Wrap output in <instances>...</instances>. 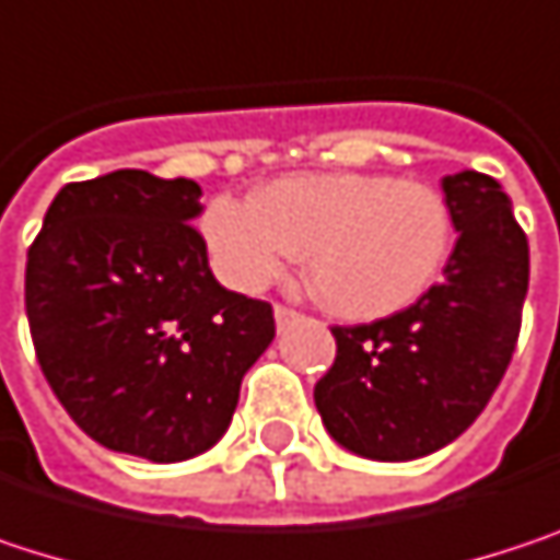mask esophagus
<instances>
[{"label": "esophagus", "instance_id": "obj_1", "mask_svg": "<svg viewBox=\"0 0 560 560\" xmlns=\"http://www.w3.org/2000/svg\"><path fill=\"white\" fill-rule=\"evenodd\" d=\"M294 317H298V311H294V307L276 304V324H279V327H284V324H288V320H294Z\"/></svg>", "mask_w": 560, "mask_h": 560}]
</instances>
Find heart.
<instances>
[{
  "mask_svg": "<svg viewBox=\"0 0 560 560\" xmlns=\"http://www.w3.org/2000/svg\"><path fill=\"white\" fill-rule=\"evenodd\" d=\"M200 226L233 288L262 291L304 256L314 294L347 320H383L421 301L454 246L438 187L363 171L288 174L253 200L217 197Z\"/></svg>",
  "mask_w": 560,
  "mask_h": 560,
  "instance_id": "heart-1",
  "label": "heart"
}]
</instances>
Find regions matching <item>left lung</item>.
<instances>
[{"instance_id": "obj_1", "label": "left lung", "mask_w": 560, "mask_h": 560, "mask_svg": "<svg viewBox=\"0 0 560 560\" xmlns=\"http://www.w3.org/2000/svg\"><path fill=\"white\" fill-rule=\"evenodd\" d=\"M441 184L460 233L444 281L392 317L330 327L337 357L314 386L330 438L370 460H415L460 438L518 340L528 240L503 184L480 171Z\"/></svg>"}]
</instances>
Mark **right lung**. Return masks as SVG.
Wrapping results in <instances>:
<instances>
[{
    "label": "right lung",
    "mask_w": 560,
    "mask_h": 560,
    "mask_svg": "<svg viewBox=\"0 0 560 560\" xmlns=\"http://www.w3.org/2000/svg\"><path fill=\"white\" fill-rule=\"evenodd\" d=\"M187 177L113 171L63 184L28 249L35 357L96 444L174 464L213 447L276 337L269 301L226 291L190 226Z\"/></svg>",
    "instance_id": "add662e5"
}]
</instances>
